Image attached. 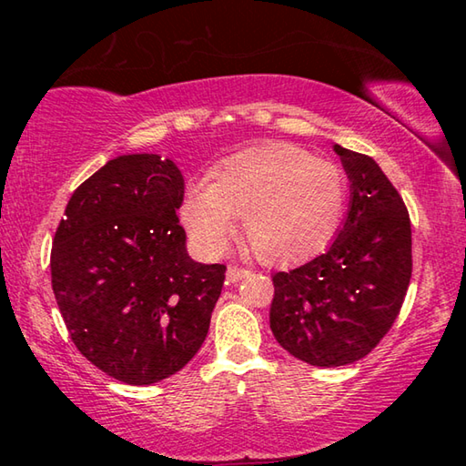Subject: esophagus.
<instances>
[{"label": "esophagus", "instance_id": "1", "mask_svg": "<svg viewBox=\"0 0 466 466\" xmlns=\"http://www.w3.org/2000/svg\"><path fill=\"white\" fill-rule=\"evenodd\" d=\"M248 273H250L248 269H242V267H238V265H230V267H228V271H226V279L230 283H236V281L247 278Z\"/></svg>", "mask_w": 466, "mask_h": 466}]
</instances>
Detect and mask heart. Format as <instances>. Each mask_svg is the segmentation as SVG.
Masks as SVG:
<instances>
[{"instance_id":"b5f03b06","label":"heart","mask_w":466,"mask_h":466,"mask_svg":"<svg viewBox=\"0 0 466 466\" xmlns=\"http://www.w3.org/2000/svg\"><path fill=\"white\" fill-rule=\"evenodd\" d=\"M347 203L345 172L309 149L267 144L219 164L211 185L187 191L180 218L197 244L226 250L242 218L244 238L265 263H294L333 238Z\"/></svg>"}]
</instances>
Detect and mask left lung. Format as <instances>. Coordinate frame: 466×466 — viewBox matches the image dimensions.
<instances>
[{
	"label": "left lung",
	"mask_w": 466,
	"mask_h": 466,
	"mask_svg": "<svg viewBox=\"0 0 466 466\" xmlns=\"http://www.w3.org/2000/svg\"><path fill=\"white\" fill-rule=\"evenodd\" d=\"M351 183L345 224L325 255L273 275L269 325L291 356L337 368L368 356L397 320L411 281L403 197L366 154L335 144Z\"/></svg>",
	"instance_id": "1"
}]
</instances>
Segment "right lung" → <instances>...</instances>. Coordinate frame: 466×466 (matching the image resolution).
<instances>
[{
    "instance_id": "obj_1",
    "label": "right lung",
    "mask_w": 466,
    "mask_h": 466,
    "mask_svg": "<svg viewBox=\"0 0 466 466\" xmlns=\"http://www.w3.org/2000/svg\"><path fill=\"white\" fill-rule=\"evenodd\" d=\"M185 180L157 154L108 160L76 188L51 248V283L74 345L125 384H154L199 351L226 265L187 255Z\"/></svg>"
}]
</instances>
